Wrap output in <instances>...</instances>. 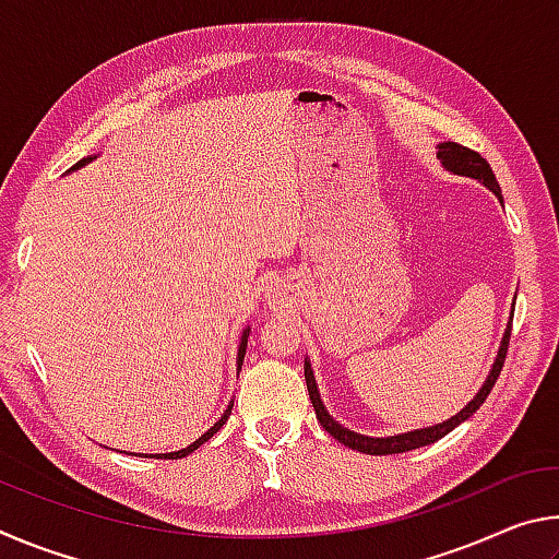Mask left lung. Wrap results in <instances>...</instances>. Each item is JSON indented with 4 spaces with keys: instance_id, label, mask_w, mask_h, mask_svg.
<instances>
[{
    "instance_id": "left-lung-1",
    "label": "left lung",
    "mask_w": 559,
    "mask_h": 559,
    "mask_svg": "<svg viewBox=\"0 0 559 559\" xmlns=\"http://www.w3.org/2000/svg\"><path fill=\"white\" fill-rule=\"evenodd\" d=\"M437 157L441 159V165L447 167L449 173L473 177V179H478V182H484L490 189V192L498 197L500 204H503V194H500V187H498V179L493 175V169H490V165L478 153H473V150L463 147L459 143H441ZM510 330H513V318H510L508 330L503 335V343H500L498 357H496L493 367H490V374L486 377L484 386H480L478 394L473 396V400L466 406H463V409L456 416H451V419L441 421V424H433V427H427V429H414V431L396 433V437H384V439L365 437V433L349 431V429L343 427V424H337L333 416L328 414L323 400H320V392H318V384H316V377H313V367H310V362L306 359V384H308V394H310V402H313V409L318 414L320 427H323L330 433V437L337 439L340 443H345V447L355 449L359 453H370V456H390V453H404V451H412V449H419V447H429V443L443 439L449 431L456 429L461 421H466L468 416L476 414L480 409V404L486 402V396L490 394L493 384L498 382L500 370H503V362H506V355H508V343H510Z\"/></svg>"
}]
</instances>
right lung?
<instances>
[{
    "mask_svg": "<svg viewBox=\"0 0 559 559\" xmlns=\"http://www.w3.org/2000/svg\"><path fill=\"white\" fill-rule=\"evenodd\" d=\"M91 159H96V157H83V159H81V163H75V165H73L71 169H79V167H83V165H88V163H91ZM249 330H251V328H246V330H243V335H241V343H239V357H236V367H239V370H241V365H243V355H246V343H249ZM231 406H234V402H231L229 406H226V412L222 414V419H219V421H216V424H214V427H212L210 431H206V433H202V437H200V439H197L194 443H189V447H187V449H179V451H175V453H155V459H185V456H189V453H192V451H197V449H200L204 441H210V439L214 437V433H216V431H219V429L224 427V424H226V419H229V414H231ZM150 459H153V456H150Z\"/></svg>",
    "mask_w": 559,
    "mask_h": 559,
    "instance_id": "right-lung-1",
    "label": "right lung"
}]
</instances>
